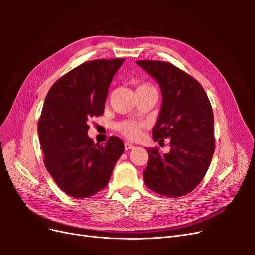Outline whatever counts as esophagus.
<instances>
[{"label":"esophagus","mask_w":255,"mask_h":255,"mask_svg":"<svg viewBox=\"0 0 255 255\" xmlns=\"http://www.w3.org/2000/svg\"><path fill=\"white\" fill-rule=\"evenodd\" d=\"M132 149H134V145H133L132 143H129V142H126V143H125V150H126V151L132 150Z\"/></svg>","instance_id":"1"}]
</instances>
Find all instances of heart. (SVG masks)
<instances>
[{"label":"heart","mask_w":255,"mask_h":255,"mask_svg":"<svg viewBox=\"0 0 255 255\" xmlns=\"http://www.w3.org/2000/svg\"><path fill=\"white\" fill-rule=\"evenodd\" d=\"M142 87H149L146 85H141L138 88ZM144 127L143 123L136 122L133 120H125L119 122L116 128L119 133H121L123 136H126L128 139H138L141 136V129Z\"/></svg>","instance_id":"heart-1"}]
</instances>
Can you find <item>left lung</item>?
<instances>
[{"mask_svg": "<svg viewBox=\"0 0 255 255\" xmlns=\"http://www.w3.org/2000/svg\"><path fill=\"white\" fill-rule=\"evenodd\" d=\"M158 82L163 103L153 139L170 138V152L146 149L143 180L151 190L177 198L189 194L204 177L215 151L214 115L206 92L197 80L170 63L137 60Z\"/></svg>", "mask_w": 255, "mask_h": 255, "instance_id": "left-lung-1", "label": "left lung"}]
</instances>
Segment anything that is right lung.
<instances>
[{"instance_id":"right-lung-1","label":"right lung","mask_w":255,"mask_h":255,"mask_svg":"<svg viewBox=\"0 0 255 255\" xmlns=\"http://www.w3.org/2000/svg\"><path fill=\"white\" fill-rule=\"evenodd\" d=\"M125 59H95L53 84L38 121L45 168L67 195L83 199L106 187L125 151L118 137L99 144L87 136V121L104 113L115 73Z\"/></svg>"}]
</instances>
